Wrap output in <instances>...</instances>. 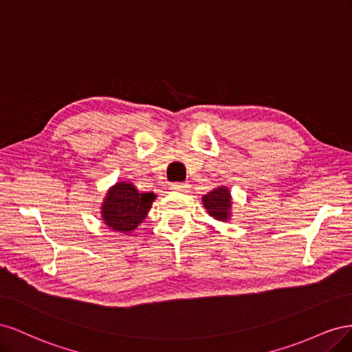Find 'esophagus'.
<instances>
[{"instance_id":"obj_1","label":"esophagus","mask_w":352,"mask_h":352,"mask_svg":"<svg viewBox=\"0 0 352 352\" xmlns=\"http://www.w3.org/2000/svg\"><path fill=\"white\" fill-rule=\"evenodd\" d=\"M170 188L176 190V192H186L189 185L185 184V182H176V184H172V186H170Z\"/></svg>"}]
</instances>
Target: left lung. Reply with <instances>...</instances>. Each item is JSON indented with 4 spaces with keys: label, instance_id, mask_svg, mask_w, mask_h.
Here are the masks:
<instances>
[{
    "label": "left lung",
    "instance_id": "left-lung-1",
    "mask_svg": "<svg viewBox=\"0 0 352 352\" xmlns=\"http://www.w3.org/2000/svg\"><path fill=\"white\" fill-rule=\"evenodd\" d=\"M202 206L206 207L207 212L219 221H228L230 219L232 198L226 186H219L212 189L211 192L202 197Z\"/></svg>",
    "mask_w": 352,
    "mask_h": 352
}]
</instances>
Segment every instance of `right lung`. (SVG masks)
<instances>
[{"mask_svg": "<svg viewBox=\"0 0 352 352\" xmlns=\"http://www.w3.org/2000/svg\"><path fill=\"white\" fill-rule=\"evenodd\" d=\"M154 199V192H140L131 182H117L104 198L101 217L110 229L129 233L144 221Z\"/></svg>", "mask_w": 352, "mask_h": 352, "instance_id": "obj_1", "label": "right lung"}]
</instances>
